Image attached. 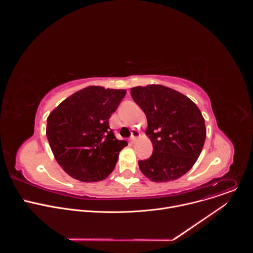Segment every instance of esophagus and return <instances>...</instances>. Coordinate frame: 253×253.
Wrapping results in <instances>:
<instances>
[{
    "label": "esophagus",
    "mask_w": 253,
    "mask_h": 253,
    "mask_svg": "<svg viewBox=\"0 0 253 253\" xmlns=\"http://www.w3.org/2000/svg\"><path fill=\"white\" fill-rule=\"evenodd\" d=\"M140 136V133H139V131H137V130H132V134H131V137H130V140L132 141V142H135L136 141V139L138 138Z\"/></svg>",
    "instance_id": "obj_1"
}]
</instances>
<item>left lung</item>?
Wrapping results in <instances>:
<instances>
[{
	"instance_id": "1",
	"label": "left lung",
	"mask_w": 253,
	"mask_h": 253,
	"mask_svg": "<svg viewBox=\"0 0 253 253\" xmlns=\"http://www.w3.org/2000/svg\"><path fill=\"white\" fill-rule=\"evenodd\" d=\"M130 92L146 115V134L153 145L151 157L138 162L141 172L154 182L181 177L192 168L205 142L199 108L185 95L162 85L138 86Z\"/></svg>"
}]
</instances>
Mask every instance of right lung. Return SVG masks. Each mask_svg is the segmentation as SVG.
Returning <instances> with one entry per match:
<instances>
[{"label":"right lung","mask_w":253,"mask_h":253,"mask_svg":"<svg viewBox=\"0 0 253 253\" xmlns=\"http://www.w3.org/2000/svg\"><path fill=\"white\" fill-rule=\"evenodd\" d=\"M125 95V90L90 86L71 95L49 115L46 135L50 147L71 177L97 182L114 170L127 142L115 137L109 118Z\"/></svg>","instance_id":"right-lung-1"}]
</instances>
